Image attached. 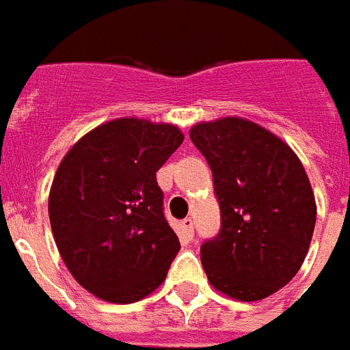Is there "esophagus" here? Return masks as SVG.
<instances>
[{
	"label": "esophagus",
	"mask_w": 350,
	"mask_h": 350,
	"mask_svg": "<svg viewBox=\"0 0 350 350\" xmlns=\"http://www.w3.org/2000/svg\"><path fill=\"white\" fill-rule=\"evenodd\" d=\"M182 229L183 233L187 234V237H193V229H195V221H193V217H185V219H182Z\"/></svg>",
	"instance_id": "34e87169"
}]
</instances>
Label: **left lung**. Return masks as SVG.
<instances>
[{
  "label": "left lung",
  "instance_id": "left-lung-1",
  "mask_svg": "<svg viewBox=\"0 0 350 350\" xmlns=\"http://www.w3.org/2000/svg\"><path fill=\"white\" fill-rule=\"evenodd\" d=\"M212 170L221 227L200 246L210 284L258 301L286 286L311 244L317 202L301 161L260 124L226 117L191 129Z\"/></svg>",
  "mask_w": 350,
  "mask_h": 350
}]
</instances>
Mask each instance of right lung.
<instances>
[{"instance_id":"add662e5","label":"right lung","mask_w":350,"mask_h":350,"mask_svg":"<svg viewBox=\"0 0 350 350\" xmlns=\"http://www.w3.org/2000/svg\"><path fill=\"white\" fill-rule=\"evenodd\" d=\"M183 142L174 124L123 117L66 153L49 219L66 267L100 299L134 303L165 280L180 241L168 226L157 170Z\"/></svg>"}]
</instances>
